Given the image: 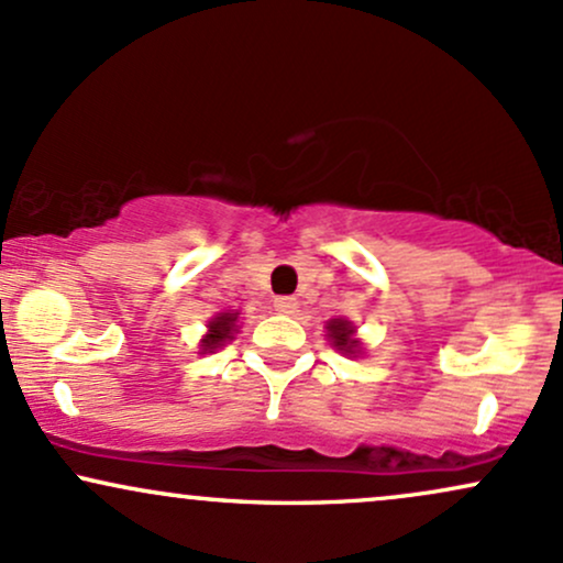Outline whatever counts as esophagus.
<instances>
[{
  "instance_id": "34e87169",
  "label": "esophagus",
  "mask_w": 563,
  "mask_h": 563,
  "mask_svg": "<svg viewBox=\"0 0 563 563\" xmlns=\"http://www.w3.org/2000/svg\"><path fill=\"white\" fill-rule=\"evenodd\" d=\"M275 309L280 314H296V309H299V301H296L294 296H280V299H275Z\"/></svg>"
}]
</instances>
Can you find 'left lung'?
Masks as SVG:
<instances>
[{"mask_svg": "<svg viewBox=\"0 0 563 563\" xmlns=\"http://www.w3.org/2000/svg\"><path fill=\"white\" fill-rule=\"evenodd\" d=\"M325 331H328V339H331V344L339 349V352L352 354V357H357V354L363 352L360 341L354 339V331H357V328H354L349 320H341V318L328 320Z\"/></svg>", "mask_w": 563, "mask_h": 563, "instance_id": "1", "label": "left lung"}]
</instances>
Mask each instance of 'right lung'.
Segmentation results:
<instances>
[{
    "mask_svg": "<svg viewBox=\"0 0 563 563\" xmlns=\"http://www.w3.org/2000/svg\"><path fill=\"white\" fill-rule=\"evenodd\" d=\"M238 312H219L214 320L209 322V333L200 339V352H214V349L224 346V341H232V333H235Z\"/></svg>",
    "mask_w": 563,
    "mask_h": 563,
    "instance_id": "right-lung-1",
    "label": "right lung"
}]
</instances>
